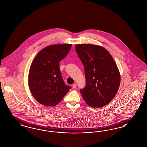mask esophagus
I'll list each match as a JSON object with an SVG mask.
<instances>
[{"mask_svg": "<svg viewBox=\"0 0 147 147\" xmlns=\"http://www.w3.org/2000/svg\"><path fill=\"white\" fill-rule=\"evenodd\" d=\"M72 87L73 88H76V84H73L72 85Z\"/></svg>", "mask_w": 147, "mask_h": 147, "instance_id": "34e87169", "label": "esophagus"}]
</instances>
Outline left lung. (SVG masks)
<instances>
[{"label":"left lung","instance_id":"1","mask_svg":"<svg viewBox=\"0 0 147 147\" xmlns=\"http://www.w3.org/2000/svg\"><path fill=\"white\" fill-rule=\"evenodd\" d=\"M76 51L85 71L86 85L80 90L84 100L92 108L106 106L117 94L120 83L114 59L100 46L77 44Z\"/></svg>","mask_w":147,"mask_h":147}]
</instances>
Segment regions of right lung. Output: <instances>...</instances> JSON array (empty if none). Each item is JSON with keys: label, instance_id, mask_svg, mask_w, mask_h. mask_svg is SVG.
I'll use <instances>...</instances> for the list:
<instances>
[{"label": "right lung", "instance_id": "right-lung-1", "mask_svg": "<svg viewBox=\"0 0 147 147\" xmlns=\"http://www.w3.org/2000/svg\"><path fill=\"white\" fill-rule=\"evenodd\" d=\"M71 47V44L50 45L41 50L34 59L28 84L33 96L41 105H57L71 88L65 84L59 65Z\"/></svg>", "mask_w": 147, "mask_h": 147}]
</instances>
